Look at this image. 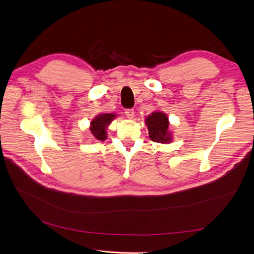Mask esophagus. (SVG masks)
Here are the masks:
<instances>
[{"label":"esophagus","mask_w":254,"mask_h":254,"mask_svg":"<svg viewBox=\"0 0 254 254\" xmlns=\"http://www.w3.org/2000/svg\"><path fill=\"white\" fill-rule=\"evenodd\" d=\"M125 113H126L127 117L128 119H133V118H134V116H135V111H134V109H127L126 111H125Z\"/></svg>","instance_id":"obj_1"}]
</instances>
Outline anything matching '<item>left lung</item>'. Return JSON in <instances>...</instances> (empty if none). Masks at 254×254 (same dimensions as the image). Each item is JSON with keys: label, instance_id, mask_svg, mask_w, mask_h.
Listing matches in <instances>:
<instances>
[{"label": "left lung", "instance_id": "8db88e82", "mask_svg": "<svg viewBox=\"0 0 254 254\" xmlns=\"http://www.w3.org/2000/svg\"><path fill=\"white\" fill-rule=\"evenodd\" d=\"M145 125L148 129L150 140L168 144L173 140L172 131L169 128V119L167 114L157 110L145 117Z\"/></svg>", "mask_w": 254, "mask_h": 254}]
</instances>
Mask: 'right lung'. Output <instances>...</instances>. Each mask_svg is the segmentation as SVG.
I'll return each instance as SVG.
<instances>
[{
  "label": "right lung",
  "mask_w": 254,
  "mask_h": 254,
  "mask_svg": "<svg viewBox=\"0 0 254 254\" xmlns=\"http://www.w3.org/2000/svg\"><path fill=\"white\" fill-rule=\"evenodd\" d=\"M117 114L114 113H101L95 116L90 121V131L91 136L94 140L105 141L107 139V129L110 124L117 117Z\"/></svg>",
  "instance_id": "right-lung-1"
}]
</instances>
